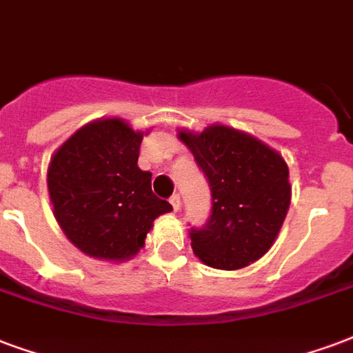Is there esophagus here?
I'll return each mask as SVG.
<instances>
[{
	"label": "esophagus",
	"mask_w": 353,
	"mask_h": 353,
	"mask_svg": "<svg viewBox=\"0 0 353 353\" xmlns=\"http://www.w3.org/2000/svg\"><path fill=\"white\" fill-rule=\"evenodd\" d=\"M169 203L173 205V210L174 212H179L180 210V205H182V203H180V195H179V193H174L173 197L169 199Z\"/></svg>",
	"instance_id": "1"
}]
</instances>
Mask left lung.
<instances>
[{"mask_svg": "<svg viewBox=\"0 0 353 353\" xmlns=\"http://www.w3.org/2000/svg\"><path fill=\"white\" fill-rule=\"evenodd\" d=\"M208 179L212 214L192 229L199 261L217 270H240L274 245L287 217L292 186L285 158L242 130L210 124L203 132L179 130Z\"/></svg>", "mask_w": 353, "mask_h": 353, "instance_id": "obj_1", "label": "left lung"}]
</instances>
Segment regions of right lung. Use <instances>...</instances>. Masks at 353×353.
Returning <instances> with one entry per match:
<instances>
[{"label": "right lung", "instance_id": "obj_1", "mask_svg": "<svg viewBox=\"0 0 353 353\" xmlns=\"http://www.w3.org/2000/svg\"><path fill=\"white\" fill-rule=\"evenodd\" d=\"M121 117L76 130L52 156L48 193L61 230L85 255L124 262L145 248L156 217L173 210L137 167L143 136Z\"/></svg>", "mask_w": 353, "mask_h": 353}]
</instances>
